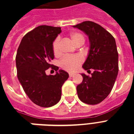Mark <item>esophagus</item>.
Segmentation results:
<instances>
[{"label":"esophagus","mask_w":134,"mask_h":134,"mask_svg":"<svg viewBox=\"0 0 134 134\" xmlns=\"http://www.w3.org/2000/svg\"><path fill=\"white\" fill-rule=\"evenodd\" d=\"M69 76H70V77H72V76H74V74L73 73H69Z\"/></svg>","instance_id":"1"}]
</instances>
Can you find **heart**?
Instances as JSON below:
<instances>
[{
    "label": "heart",
    "mask_w": 134,
    "mask_h": 134,
    "mask_svg": "<svg viewBox=\"0 0 134 134\" xmlns=\"http://www.w3.org/2000/svg\"><path fill=\"white\" fill-rule=\"evenodd\" d=\"M71 39L74 44L75 45H78L81 43H84L85 37L79 32H73L70 35ZM60 44V37H58L55 39L52 44L53 52L55 56H58L60 54V51L59 47ZM83 62V58L81 55H69V56H65L61 59L59 62V65L63 69L67 71H76L79 67V66Z\"/></svg>",
    "instance_id": "obj_1"
}]
</instances>
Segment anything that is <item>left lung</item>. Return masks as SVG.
I'll use <instances>...</instances> for the list:
<instances>
[{
    "instance_id": "obj_1",
    "label": "left lung",
    "mask_w": 134,
    "mask_h": 134,
    "mask_svg": "<svg viewBox=\"0 0 134 134\" xmlns=\"http://www.w3.org/2000/svg\"><path fill=\"white\" fill-rule=\"evenodd\" d=\"M74 28L88 36L90 50L83 65L85 70L93 69L91 76L81 74L83 81L76 87L79 99L94 105L105 99L112 90L118 74V53L113 35L94 22H82Z\"/></svg>"
}]
</instances>
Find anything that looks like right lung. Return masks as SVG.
<instances>
[{
    "instance_id": "add662e5",
    "label": "right lung",
    "mask_w": 134,
    "mask_h": 134,
    "mask_svg": "<svg viewBox=\"0 0 134 134\" xmlns=\"http://www.w3.org/2000/svg\"><path fill=\"white\" fill-rule=\"evenodd\" d=\"M60 32V27H37L22 38L16 55L18 79L29 99L41 107L58 103L61 88L69 78L67 71L50 64L54 58L52 44ZM49 67L57 71L55 75L46 74Z\"/></svg>"
}]
</instances>
